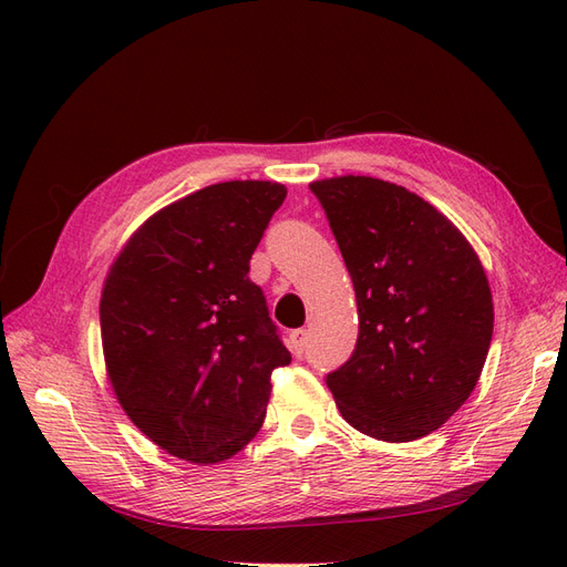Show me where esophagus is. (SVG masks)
Wrapping results in <instances>:
<instances>
[{
    "instance_id": "34e87169",
    "label": "esophagus",
    "mask_w": 567,
    "mask_h": 567,
    "mask_svg": "<svg viewBox=\"0 0 567 567\" xmlns=\"http://www.w3.org/2000/svg\"><path fill=\"white\" fill-rule=\"evenodd\" d=\"M288 340H290V352H293L296 357H302V352L307 348V331L298 329V331L290 333Z\"/></svg>"
}]
</instances>
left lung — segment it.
<instances>
[{
  "mask_svg": "<svg viewBox=\"0 0 567 567\" xmlns=\"http://www.w3.org/2000/svg\"><path fill=\"white\" fill-rule=\"evenodd\" d=\"M310 188L359 312L352 357L326 375L340 416L383 442L431 435L471 398L489 352L483 262L452 219L404 186L342 175Z\"/></svg>",
  "mask_w": 567,
  "mask_h": 567,
  "instance_id": "obj_1",
  "label": "left lung"
}]
</instances>
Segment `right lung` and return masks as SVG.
Segmentation results:
<instances>
[{"mask_svg": "<svg viewBox=\"0 0 567 567\" xmlns=\"http://www.w3.org/2000/svg\"><path fill=\"white\" fill-rule=\"evenodd\" d=\"M279 182H221L153 213L101 288V346L115 400L167 454L213 466L262 427L271 371L290 352L250 255L286 198Z\"/></svg>", "mask_w": 567, "mask_h": 567, "instance_id": "add662e5", "label": "right lung"}]
</instances>
